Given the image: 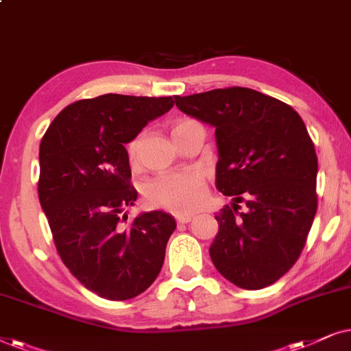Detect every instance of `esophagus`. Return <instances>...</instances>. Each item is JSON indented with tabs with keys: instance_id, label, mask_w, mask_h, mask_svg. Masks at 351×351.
<instances>
[{
	"instance_id": "1",
	"label": "esophagus",
	"mask_w": 351,
	"mask_h": 351,
	"mask_svg": "<svg viewBox=\"0 0 351 351\" xmlns=\"http://www.w3.org/2000/svg\"><path fill=\"white\" fill-rule=\"evenodd\" d=\"M191 219H193V217H191V215H184V217H178V219H176V221H178V224H186V223H189Z\"/></svg>"
}]
</instances>
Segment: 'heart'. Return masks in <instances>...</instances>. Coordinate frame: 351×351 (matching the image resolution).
I'll use <instances>...</instances> for the list:
<instances>
[{"label":"heart","instance_id":"obj_1","mask_svg":"<svg viewBox=\"0 0 351 351\" xmlns=\"http://www.w3.org/2000/svg\"><path fill=\"white\" fill-rule=\"evenodd\" d=\"M188 119L176 120L173 123V130L180 127ZM139 152V136L133 138L127 144V154L130 162L134 163ZM205 181L204 176L195 170L170 171L162 173L144 186V197L154 207L165 208L168 212L176 215H188L197 210L204 204Z\"/></svg>","mask_w":351,"mask_h":351}]
</instances>
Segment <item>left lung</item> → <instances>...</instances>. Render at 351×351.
<instances>
[{"mask_svg":"<svg viewBox=\"0 0 351 351\" xmlns=\"http://www.w3.org/2000/svg\"><path fill=\"white\" fill-rule=\"evenodd\" d=\"M175 102L215 128V184L232 197L215 217V268L247 291L271 286L300 256L316 215L317 157L302 117L282 101L241 86L176 96ZM241 202L244 213L237 212Z\"/></svg>","mask_w":351,"mask_h":351,"instance_id":"8db88e82","label":"left lung"}]
</instances>
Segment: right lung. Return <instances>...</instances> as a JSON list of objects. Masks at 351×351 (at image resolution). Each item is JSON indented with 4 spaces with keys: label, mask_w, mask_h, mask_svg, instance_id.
Wrapping results in <instances>:
<instances>
[{
    "label": "right lung",
    "mask_w": 351,
    "mask_h": 351,
    "mask_svg": "<svg viewBox=\"0 0 351 351\" xmlns=\"http://www.w3.org/2000/svg\"><path fill=\"white\" fill-rule=\"evenodd\" d=\"M168 97L102 95L65 107L40 144L38 197L64 265L109 300L143 293L160 273L176 221L162 210L121 226L138 199L125 144L167 114Z\"/></svg>",
    "instance_id": "1"
}]
</instances>
